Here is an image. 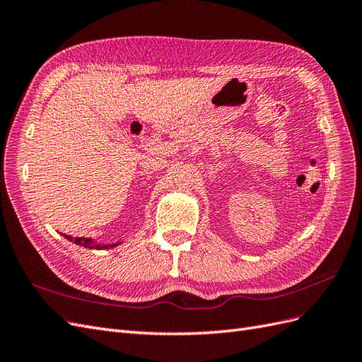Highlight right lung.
I'll use <instances>...</instances> for the list:
<instances>
[{
	"instance_id": "1",
	"label": "right lung",
	"mask_w": 362,
	"mask_h": 362,
	"mask_svg": "<svg viewBox=\"0 0 362 362\" xmlns=\"http://www.w3.org/2000/svg\"><path fill=\"white\" fill-rule=\"evenodd\" d=\"M66 238H69L71 242L80 245V246H84V247H89V249H108V247H115L117 245H98V243H93L90 238H84V237H75L72 238L71 235H64Z\"/></svg>"
}]
</instances>
